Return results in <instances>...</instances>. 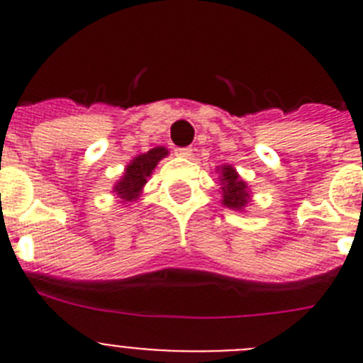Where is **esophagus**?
I'll return each mask as SVG.
<instances>
[{
  "instance_id": "34e87169",
  "label": "esophagus",
  "mask_w": 363,
  "mask_h": 363,
  "mask_svg": "<svg viewBox=\"0 0 363 363\" xmlns=\"http://www.w3.org/2000/svg\"><path fill=\"white\" fill-rule=\"evenodd\" d=\"M176 154H179V156L187 158V156H191L192 154V147H182V149H176Z\"/></svg>"
}]
</instances>
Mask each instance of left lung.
I'll list each match as a JSON object with an SVG mask.
<instances>
[{
  "instance_id": "obj_1",
  "label": "left lung",
  "mask_w": 363,
  "mask_h": 363,
  "mask_svg": "<svg viewBox=\"0 0 363 363\" xmlns=\"http://www.w3.org/2000/svg\"><path fill=\"white\" fill-rule=\"evenodd\" d=\"M221 192H223V200L221 203L229 207V209L240 211L243 209L249 201V191H247L245 182L240 179L230 165H225L221 169Z\"/></svg>"
}]
</instances>
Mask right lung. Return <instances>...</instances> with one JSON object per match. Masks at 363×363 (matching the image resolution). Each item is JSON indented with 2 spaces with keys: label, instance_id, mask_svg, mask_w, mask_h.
I'll return each instance as SVG.
<instances>
[{
  "label": "right lung",
  "instance_id": "right-lung-1",
  "mask_svg": "<svg viewBox=\"0 0 363 363\" xmlns=\"http://www.w3.org/2000/svg\"><path fill=\"white\" fill-rule=\"evenodd\" d=\"M163 156H167V150L163 147H156L147 154H140L138 158L133 160L130 165H127V171L114 187V192L125 201L136 200L140 196L142 187L145 185L147 178L152 174L154 167L158 165Z\"/></svg>",
  "mask_w": 363,
  "mask_h": 363
}]
</instances>
